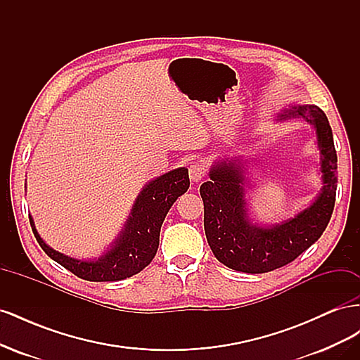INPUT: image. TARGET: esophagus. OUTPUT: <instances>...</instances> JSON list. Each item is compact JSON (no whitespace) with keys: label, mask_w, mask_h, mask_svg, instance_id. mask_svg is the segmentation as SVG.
Returning <instances> with one entry per match:
<instances>
[{"label":"esophagus","mask_w":360,"mask_h":360,"mask_svg":"<svg viewBox=\"0 0 360 360\" xmlns=\"http://www.w3.org/2000/svg\"><path fill=\"white\" fill-rule=\"evenodd\" d=\"M205 171H207V169H205L204 163H200V162L192 163V165L189 167V177H191L192 181L198 183V181H201L202 177L205 176Z\"/></svg>","instance_id":"34e87169"}]
</instances>
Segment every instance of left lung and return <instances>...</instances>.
Returning a JSON list of instances; mask_svg holds the SVG:
<instances>
[{
	"label": "left lung",
	"mask_w": 360,
	"mask_h": 360,
	"mask_svg": "<svg viewBox=\"0 0 360 360\" xmlns=\"http://www.w3.org/2000/svg\"><path fill=\"white\" fill-rule=\"evenodd\" d=\"M303 118L314 127L320 151L323 188L307 209L281 224L261 225L249 212L246 162L224 158L210 168V180L201 184L204 230L212 252L226 267L245 274H266L285 266L319 240L335 205L338 158L326 114L315 105H292L276 122Z\"/></svg>",
	"instance_id": "obj_1"
}]
</instances>
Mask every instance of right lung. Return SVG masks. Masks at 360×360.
<instances>
[{"mask_svg":"<svg viewBox=\"0 0 360 360\" xmlns=\"http://www.w3.org/2000/svg\"><path fill=\"white\" fill-rule=\"evenodd\" d=\"M189 189L188 168H177L148 181L136 197L122 231L99 258L79 259L52 249L30 224L39 245L48 257L85 281H122L139 274L155 258L160 226L176 200Z\"/></svg>","mask_w":360,"mask_h":360,"instance_id":"add662e5","label":"right lung"}]
</instances>
